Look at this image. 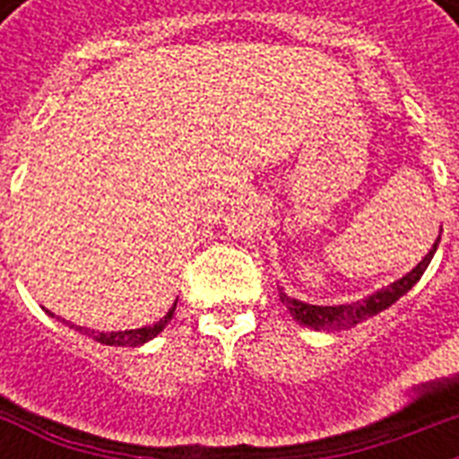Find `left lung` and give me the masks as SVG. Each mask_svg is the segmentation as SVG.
Instances as JSON below:
<instances>
[{
	"instance_id": "left-lung-1",
	"label": "left lung",
	"mask_w": 459,
	"mask_h": 459,
	"mask_svg": "<svg viewBox=\"0 0 459 459\" xmlns=\"http://www.w3.org/2000/svg\"><path fill=\"white\" fill-rule=\"evenodd\" d=\"M441 243V238L436 240L434 247L429 250V255L421 259L420 264L414 266L412 272L403 276L400 281L391 283L384 290H378V293L369 295L367 300L362 302H352V305H335V307H321V305H307V302L293 300V298H288L286 293H281V302L288 307V312L293 316L300 326H309L314 331H338V328H350L359 324V321L369 319L374 314L384 312L388 307L393 305L395 300H400L403 295L410 290V288L421 279V273L427 272V266L431 264V259H434V252Z\"/></svg>"
}]
</instances>
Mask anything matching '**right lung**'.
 Instances as JSON below:
<instances>
[{"label":"right lung","mask_w":459,"mask_h":459,"mask_svg":"<svg viewBox=\"0 0 459 459\" xmlns=\"http://www.w3.org/2000/svg\"><path fill=\"white\" fill-rule=\"evenodd\" d=\"M173 309H176V305L169 309V314H166L164 319H159L157 324H152V326L133 328V331H111V333H95V331H90V328H82V326H74V328H75V331H81V333L92 335L97 342H104V345H128V348H135V345H143L145 341L154 338L159 331H164L166 324L171 321Z\"/></svg>","instance_id":"1"}]
</instances>
